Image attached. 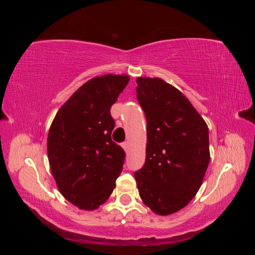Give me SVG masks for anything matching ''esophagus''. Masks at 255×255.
Returning <instances> with one entry per match:
<instances>
[{"label":"esophagus","mask_w":255,"mask_h":255,"mask_svg":"<svg viewBox=\"0 0 255 255\" xmlns=\"http://www.w3.org/2000/svg\"><path fill=\"white\" fill-rule=\"evenodd\" d=\"M122 147L125 149V152H128V149H129V143H128V141H124V143L122 144Z\"/></svg>","instance_id":"1"}]
</instances>
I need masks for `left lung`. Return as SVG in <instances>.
<instances>
[{"mask_svg": "<svg viewBox=\"0 0 255 255\" xmlns=\"http://www.w3.org/2000/svg\"><path fill=\"white\" fill-rule=\"evenodd\" d=\"M136 83L147 122L146 161L135 172L137 188L155 214L171 215L201 187L210 159L208 127L183 93L165 81L138 77Z\"/></svg>", "mask_w": 255, "mask_h": 255, "instance_id": "obj_1", "label": "left lung"}]
</instances>
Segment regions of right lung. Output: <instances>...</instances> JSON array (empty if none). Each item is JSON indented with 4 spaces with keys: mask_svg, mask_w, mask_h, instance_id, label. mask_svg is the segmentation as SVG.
Listing matches in <instances>:
<instances>
[{
    "mask_svg": "<svg viewBox=\"0 0 255 255\" xmlns=\"http://www.w3.org/2000/svg\"><path fill=\"white\" fill-rule=\"evenodd\" d=\"M128 82L127 75L93 77L64 103L49 128L51 173L64 198L80 209L105 204L123 171L126 154L111 139L110 108Z\"/></svg>",
    "mask_w": 255,
    "mask_h": 255,
    "instance_id": "1",
    "label": "right lung"
}]
</instances>
